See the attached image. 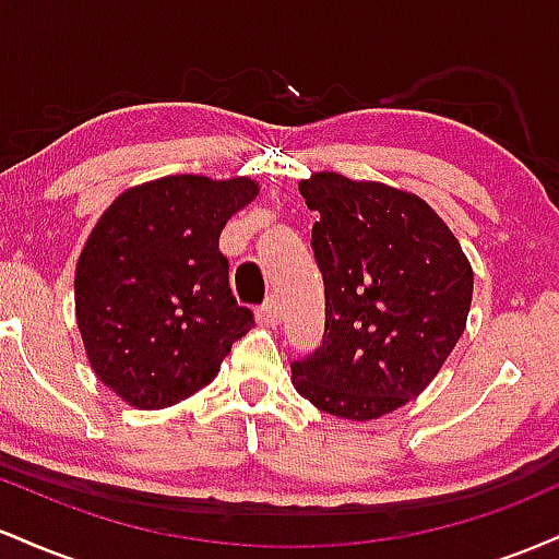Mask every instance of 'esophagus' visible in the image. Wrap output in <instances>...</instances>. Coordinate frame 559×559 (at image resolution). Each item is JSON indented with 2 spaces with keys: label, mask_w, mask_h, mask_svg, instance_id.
<instances>
[{
  "label": "esophagus",
  "mask_w": 559,
  "mask_h": 559,
  "mask_svg": "<svg viewBox=\"0 0 559 559\" xmlns=\"http://www.w3.org/2000/svg\"><path fill=\"white\" fill-rule=\"evenodd\" d=\"M258 323L265 325V329H275L281 323V307L278 301H265V305L258 310Z\"/></svg>",
  "instance_id": "obj_1"
}]
</instances>
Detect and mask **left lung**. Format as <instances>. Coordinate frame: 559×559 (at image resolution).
<instances>
[{
	"instance_id": "left-lung-1",
	"label": "left lung",
	"mask_w": 559,
	"mask_h": 559,
	"mask_svg": "<svg viewBox=\"0 0 559 559\" xmlns=\"http://www.w3.org/2000/svg\"><path fill=\"white\" fill-rule=\"evenodd\" d=\"M325 286L320 349L292 365L323 413L376 420L433 381L463 336L473 267L428 202L378 181L312 173L299 183Z\"/></svg>"
}]
</instances>
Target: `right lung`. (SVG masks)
<instances>
[{
  "instance_id": "obj_1",
  "label": "right lung",
  "mask_w": 559,
  "mask_h": 559,
  "mask_svg": "<svg viewBox=\"0 0 559 559\" xmlns=\"http://www.w3.org/2000/svg\"><path fill=\"white\" fill-rule=\"evenodd\" d=\"M258 194L247 176L181 173L123 191L96 221L75 265V320L96 378L131 407L197 394L254 325L217 239Z\"/></svg>"
}]
</instances>
